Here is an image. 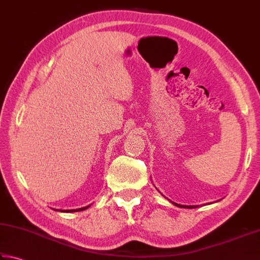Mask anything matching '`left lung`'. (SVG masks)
<instances>
[{"mask_svg": "<svg viewBox=\"0 0 260 260\" xmlns=\"http://www.w3.org/2000/svg\"><path fill=\"white\" fill-rule=\"evenodd\" d=\"M174 205H176V206L178 207H187V208H196V206H183V205H179V204H175V203H173Z\"/></svg>", "mask_w": 260, "mask_h": 260, "instance_id": "8db88e82", "label": "left lung"}]
</instances>
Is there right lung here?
<instances>
[{"instance_id":"add662e5","label":"right lung","mask_w":260,"mask_h":260,"mask_svg":"<svg viewBox=\"0 0 260 260\" xmlns=\"http://www.w3.org/2000/svg\"><path fill=\"white\" fill-rule=\"evenodd\" d=\"M88 207L89 206H87V207H84V208H79V209H72V210H61V212H80V210H85V209H87Z\"/></svg>"}]
</instances>
